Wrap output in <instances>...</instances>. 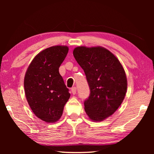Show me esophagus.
<instances>
[{
    "instance_id": "34e87169",
    "label": "esophagus",
    "mask_w": 154,
    "mask_h": 154,
    "mask_svg": "<svg viewBox=\"0 0 154 154\" xmlns=\"http://www.w3.org/2000/svg\"><path fill=\"white\" fill-rule=\"evenodd\" d=\"M71 93H73V94H75L77 93V88L74 87L73 88H71Z\"/></svg>"
}]
</instances>
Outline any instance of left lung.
<instances>
[{
    "label": "left lung",
    "instance_id": "obj_1",
    "mask_svg": "<svg viewBox=\"0 0 154 154\" xmlns=\"http://www.w3.org/2000/svg\"><path fill=\"white\" fill-rule=\"evenodd\" d=\"M75 60L86 75L89 97L84 101L89 119L101 121L115 112L122 104L127 89L125 71L119 60L101 47H77Z\"/></svg>",
    "mask_w": 154,
    "mask_h": 154
}]
</instances>
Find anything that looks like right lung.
<instances>
[{
  "label": "right lung",
  "mask_w": 154,
  "mask_h": 154,
  "mask_svg": "<svg viewBox=\"0 0 154 154\" xmlns=\"http://www.w3.org/2000/svg\"><path fill=\"white\" fill-rule=\"evenodd\" d=\"M67 46L55 45L41 51L29 65L24 77L28 103L38 118L53 123L60 119L70 97L59 72L68 53Z\"/></svg>",
  "instance_id": "right-lung-1"
}]
</instances>
